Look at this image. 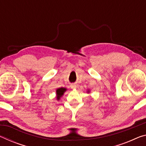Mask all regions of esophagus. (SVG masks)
I'll return each instance as SVG.
<instances>
[{
	"instance_id": "esophagus-1",
	"label": "esophagus",
	"mask_w": 146,
	"mask_h": 146,
	"mask_svg": "<svg viewBox=\"0 0 146 146\" xmlns=\"http://www.w3.org/2000/svg\"><path fill=\"white\" fill-rule=\"evenodd\" d=\"M71 87L73 89H75V88H76V87H77V86H76V84H72L71 86Z\"/></svg>"
}]
</instances>
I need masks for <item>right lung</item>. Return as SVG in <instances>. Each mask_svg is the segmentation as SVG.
Masks as SVG:
<instances>
[{"label": "right lung", "mask_w": 146, "mask_h": 146, "mask_svg": "<svg viewBox=\"0 0 146 146\" xmlns=\"http://www.w3.org/2000/svg\"><path fill=\"white\" fill-rule=\"evenodd\" d=\"M66 91V89L64 88L57 89V90H56V95H57V96H56V98H57V100L60 99V98L63 95L64 93Z\"/></svg>", "instance_id": "obj_1"}]
</instances>
